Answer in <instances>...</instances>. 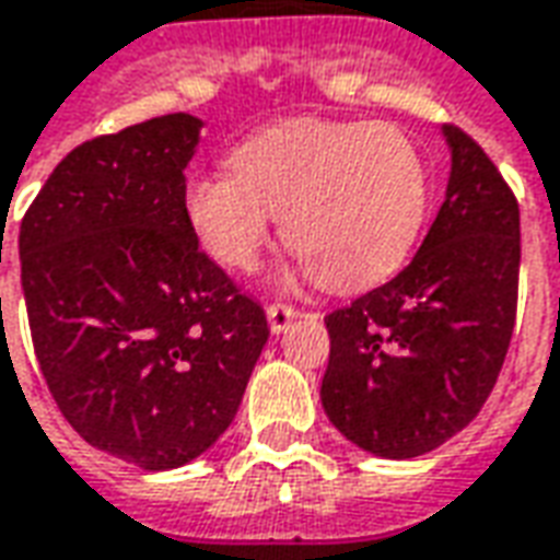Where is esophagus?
<instances>
[{
    "instance_id": "obj_1",
    "label": "esophagus",
    "mask_w": 560,
    "mask_h": 560,
    "mask_svg": "<svg viewBox=\"0 0 560 560\" xmlns=\"http://www.w3.org/2000/svg\"><path fill=\"white\" fill-rule=\"evenodd\" d=\"M296 308L293 306H284V303H272V306H267V320H269V330L272 334H284L288 327H291L293 320H296Z\"/></svg>"
}]
</instances>
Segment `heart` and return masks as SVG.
Wrapping results in <instances>:
<instances>
[{
	"instance_id": "b5f03b06",
	"label": "heart",
	"mask_w": 560,
	"mask_h": 560,
	"mask_svg": "<svg viewBox=\"0 0 560 560\" xmlns=\"http://www.w3.org/2000/svg\"><path fill=\"white\" fill-rule=\"evenodd\" d=\"M233 170L194 175L182 209L202 248L252 269L272 221L330 291L388 279L416 248L430 212V170L390 124L284 120L242 139Z\"/></svg>"
}]
</instances>
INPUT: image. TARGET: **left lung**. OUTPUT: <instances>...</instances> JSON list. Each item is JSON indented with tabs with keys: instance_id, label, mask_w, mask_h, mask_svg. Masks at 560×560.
Returning a JSON list of instances; mask_svg holds the SVG:
<instances>
[{
	"instance_id": "left-lung-1",
	"label": "left lung",
	"mask_w": 560,
	"mask_h": 560,
	"mask_svg": "<svg viewBox=\"0 0 560 560\" xmlns=\"http://www.w3.org/2000/svg\"><path fill=\"white\" fill-rule=\"evenodd\" d=\"M443 139L445 199L412 264L324 318L320 406L348 443L388 460L428 455L479 416L515 327L518 202L467 132Z\"/></svg>"
}]
</instances>
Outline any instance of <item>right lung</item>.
<instances>
[{"mask_svg":"<svg viewBox=\"0 0 560 560\" xmlns=\"http://www.w3.org/2000/svg\"><path fill=\"white\" fill-rule=\"evenodd\" d=\"M199 130L178 112L78 144L21 224L23 300L54 400L93 448L151 472L218 443L269 339L264 308L187 226Z\"/></svg>","mask_w":560,"mask_h":560,"instance_id":"1","label":"right lung"}]
</instances>
